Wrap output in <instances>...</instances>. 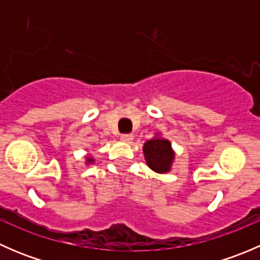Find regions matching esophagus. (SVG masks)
Wrapping results in <instances>:
<instances>
[{"mask_svg":"<svg viewBox=\"0 0 260 260\" xmlns=\"http://www.w3.org/2000/svg\"><path fill=\"white\" fill-rule=\"evenodd\" d=\"M122 141L125 143H132L133 142V136L132 135H122Z\"/></svg>","mask_w":260,"mask_h":260,"instance_id":"34e87169","label":"esophagus"}]
</instances>
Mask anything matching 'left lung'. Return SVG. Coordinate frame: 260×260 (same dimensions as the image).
<instances>
[{
  "label": "left lung",
  "instance_id": "1",
  "mask_svg": "<svg viewBox=\"0 0 260 260\" xmlns=\"http://www.w3.org/2000/svg\"><path fill=\"white\" fill-rule=\"evenodd\" d=\"M143 154L146 164L156 174H167L171 171L175 161L174 148L167 138H164L161 133L157 132L152 140H148L143 145Z\"/></svg>",
  "mask_w": 260,
  "mask_h": 260
}]
</instances>
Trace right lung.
<instances>
[{
  "label": "right lung",
  "mask_w": 260,
  "mask_h": 260,
  "mask_svg": "<svg viewBox=\"0 0 260 260\" xmlns=\"http://www.w3.org/2000/svg\"><path fill=\"white\" fill-rule=\"evenodd\" d=\"M94 162H95V159L93 158V157L90 156V154H86L85 156V165L88 166V165H93Z\"/></svg>",
  "instance_id": "add662e5"
}]
</instances>
